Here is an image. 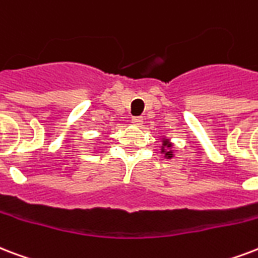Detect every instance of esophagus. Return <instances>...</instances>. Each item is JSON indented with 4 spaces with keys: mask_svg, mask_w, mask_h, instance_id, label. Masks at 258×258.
<instances>
[{
    "mask_svg": "<svg viewBox=\"0 0 258 258\" xmlns=\"http://www.w3.org/2000/svg\"><path fill=\"white\" fill-rule=\"evenodd\" d=\"M142 123H143V117H141V116H135V117H133V124L141 125Z\"/></svg>",
    "mask_w": 258,
    "mask_h": 258,
    "instance_id": "34e87169",
    "label": "esophagus"
}]
</instances>
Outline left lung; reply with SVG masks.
<instances>
[{
	"instance_id": "obj_1",
	"label": "left lung",
	"mask_w": 258,
	"mask_h": 258,
	"mask_svg": "<svg viewBox=\"0 0 258 258\" xmlns=\"http://www.w3.org/2000/svg\"><path fill=\"white\" fill-rule=\"evenodd\" d=\"M162 142H164L162 143V147H161V149H162V153H164L166 158H169V160H170V158L173 157V150L170 149V147H172V143L169 142L168 139H164Z\"/></svg>"
}]
</instances>
